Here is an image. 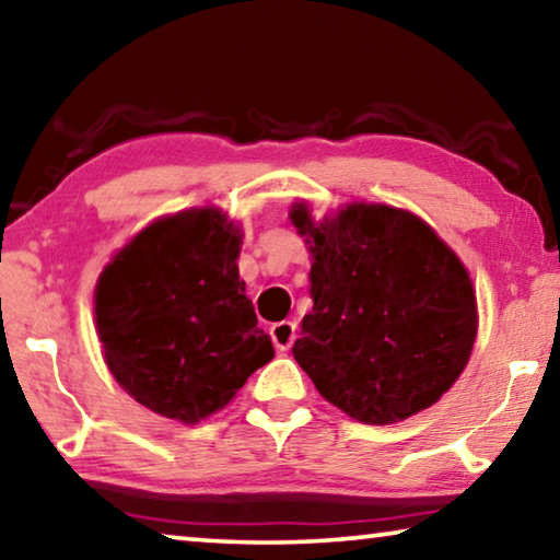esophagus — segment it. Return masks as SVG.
Wrapping results in <instances>:
<instances>
[{
  "mask_svg": "<svg viewBox=\"0 0 560 560\" xmlns=\"http://www.w3.org/2000/svg\"><path fill=\"white\" fill-rule=\"evenodd\" d=\"M271 340L279 350H289L293 340H296V324L293 320H279V324H273Z\"/></svg>",
  "mask_w": 560,
  "mask_h": 560,
  "instance_id": "1",
  "label": "esophagus"
}]
</instances>
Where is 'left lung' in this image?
<instances>
[{
	"label": "left lung",
	"mask_w": 560,
	"mask_h": 560,
	"mask_svg": "<svg viewBox=\"0 0 560 560\" xmlns=\"http://www.w3.org/2000/svg\"><path fill=\"white\" fill-rule=\"evenodd\" d=\"M291 222L311 249L314 308L293 358L330 405L365 424L428 410L462 375L477 338L471 279L428 222L350 202L324 222Z\"/></svg>",
	"instance_id": "obj_1"
}]
</instances>
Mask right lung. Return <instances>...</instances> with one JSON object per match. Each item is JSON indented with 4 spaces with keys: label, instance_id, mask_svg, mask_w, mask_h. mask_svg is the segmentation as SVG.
Returning a JSON list of instances; mask_svg holds the SVG:
<instances>
[{
    "label": "right lung",
    "instance_id": "obj_1",
    "mask_svg": "<svg viewBox=\"0 0 560 560\" xmlns=\"http://www.w3.org/2000/svg\"><path fill=\"white\" fill-rule=\"evenodd\" d=\"M240 249V226L202 207L148 224L103 269L93 296L103 358L148 410L197 424L273 358Z\"/></svg>",
    "mask_w": 560,
    "mask_h": 560
}]
</instances>
